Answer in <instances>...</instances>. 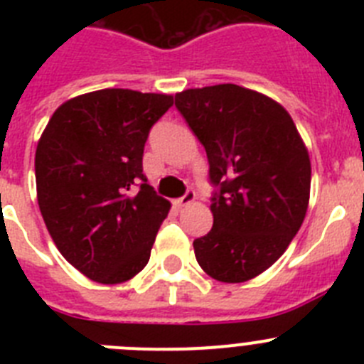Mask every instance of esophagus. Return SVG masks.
I'll use <instances>...</instances> for the list:
<instances>
[{"mask_svg":"<svg viewBox=\"0 0 364 364\" xmlns=\"http://www.w3.org/2000/svg\"><path fill=\"white\" fill-rule=\"evenodd\" d=\"M195 198H197V195H195V191H191V189H189V191L186 193L184 197L176 198L175 205H176V208H186V205L193 204V202H195Z\"/></svg>","mask_w":364,"mask_h":364,"instance_id":"34e87169","label":"esophagus"}]
</instances>
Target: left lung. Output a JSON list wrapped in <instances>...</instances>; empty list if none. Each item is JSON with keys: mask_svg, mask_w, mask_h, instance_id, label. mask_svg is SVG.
Wrapping results in <instances>:
<instances>
[{"mask_svg": "<svg viewBox=\"0 0 364 364\" xmlns=\"http://www.w3.org/2000/svg\"><path fill=\"white\" fill-rule=\"evenodd\" d=\"M175 105L210 162L213 228L193 242L210 277L246 282L286 252L306 217L310 154L294 120L269 96L235 85L176 92Z\"/></svg>", "mask_w": 364, "mask_h": 364, "instance_id": "obj_1", "label": "left lung"}]
</instances>
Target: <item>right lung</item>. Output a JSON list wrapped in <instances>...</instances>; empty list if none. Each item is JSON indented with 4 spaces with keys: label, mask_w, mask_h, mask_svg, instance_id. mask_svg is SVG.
Here are the masks:
<instances>
[{
    "label": "right lung",
    "mask_w": 364,
    "mask_h": 364,
    "mask_svg": "<svg viewBox=\"0 0 364 364\" xmlns=\"http://www.w3.org/2000/svg\"><path fill=\"white\" fill-rule=\"evenodd\" d=\"M171 95L102 89L54 111L36 147V191L54 244L91 281L118 284L146 268L169 213L142 173L153 124Z\"/></svg>",
    "instance_id": "right-lung-1"
}]
</instances>
